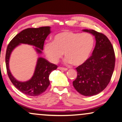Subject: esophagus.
<instances>
[{"label":"esophagus","mask_w":122,"mask_h":122,"mask_svg":"<svg viewBox=\"0 0 122 122\" xmlns=\"http://www.w3.org/2000/svg\"><path fill=\"white\" fill-rule=\"evenodd\" d=\"M58 69L59 70H64V71H66L67 70V68H65V67H58Z\"/></svg>","instance_id":"1"}]
</instances>
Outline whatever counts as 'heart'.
I'll use <instances>...</instances> for the list:
<instances>
[{
  "instance_id": "b5f03b06",
  "label": "heart",
  "mask_w": 122,
  "mask_h": 122,
  "mask_svg": "<svg viewBox=\"0 0 122 122\" xmlns=\"http://www.w3.org/2000/svg\"><path fill=\"white\" fill-rule=\"evenodd\" d=\"M94 45V38L90 33L65 30L56 35L52 42H46L44 51L52 63L58 62L64 52L65 62L78 66L89 59Z\"/></svg>"
}]
</instances>
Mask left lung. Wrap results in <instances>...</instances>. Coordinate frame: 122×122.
<instances>
[{
	"label": "left lung",
	"instance_id": "left-lung-1",
	"mask_svg": "<svg viewBox=\"0 0 122 122\" xmlns=\"http://www.w3.org/2000/svg\"><path fill=\"white\" fill-rule=\"evenodd\" d=\"M83 31L93 35L96 44L92 56L76 67L77 77L73 85L81 94L93 96L102 92L110 81L115 67V53L111 42L103 33L90 29Z\"/></svg>",
	"mask_w": 122,
	"mask_h": 122
}]
</instances>
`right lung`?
<instances>
[{
  "label": "right lung",
  "instance_id": "1",
  "mask_svg": "<svg viewBox=\"0 0 122 122\" xmlns=\"http://www.w3.org/2000/svg\"><path fill=\"white\" fill-rule=\"evenodd\" d=\"M51 33V27L27 28L22 30L13 38L8 45L5 54V64L7 74L11 82L21 93L29 96H38L46 90L50 84L49 76L53 70L57 68L55 64L49 62L42 57L37 59L34 74L30 80L25 82L19 81L12 75L9 69V60L12 52L20 44L35 46L37 53L43 50L44 41Z\"/></svg>",
  "mask_w": 122,
  "mask_h": 122
}]
</instances>
